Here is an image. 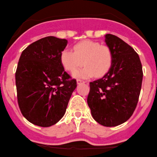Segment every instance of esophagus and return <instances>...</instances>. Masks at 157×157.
<instances>
[{"label": "esophagus", "instance_id": "34e87169", "mask_svg": "<svg viewBox=\"0 0 157 157\" xmlns=\"http://www.w3.org/2000/svg\"><path fill=\"white\" fill-rule=\"evenodd\" d=\"M76 82H77V83H78V84H80V83H85V81L81 80V79H77Z\"/></svg>", "mask_w": 157, "mask_h": 157}]
</instances>
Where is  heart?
Listing matches in <instances>:
<instances>
[{
  "instance_id": "b5f03b06",
  "label": "heart",
  "mask_w": 157,
  "mask_h": 157,
  "mask_svg": "<svg viewBox=\"0 0 157 157\" xmlns=\"http://www.w3.org/2000/svg\"><path fill=\"white\" fill-rule=\"evenodd\" d=\"M74 52L64 50L60 53V62L66 70L74 72L76 78H89L96 76L102 77L109 72L113 63V55L107 46L99 42L86 40L74 46Z\"/></svg>"
}]
</instances>
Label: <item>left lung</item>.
I'll return each instance as SVG.
<instances>
[{
    "instance_id": "left-lung-1",
    "label": "left lung",
    "mask_w": 157,
    "mask_h": 157,
    "mask_svg": "<svg viewBox=\"0 0 157 157\" xmlns=\"http://www.w3.org/2000/svg\"><path fill=\"white\" fill-rule=\"evenodd\" d=\"M105 36L113 55V66L102 78L90 82L87 103L97 123L114 127L133 115L141 92L143 71L133 48L113 34Z\"/></svg>"
}]
</instances>
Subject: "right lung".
<instances>
[{"mask_svg": "<svg viewBox=\"0 0 157 157\" xmlns=\"http://www.w3.org/2000/svg\"><path fill=\"white\" fill-rule=\"evenodd\" d=\"M68 40L46 36L22 52L16 71L20 110L28 121L50 127L63 117L76 80L64 71L60 53Z\"/></svg>", "mask_w": 157, "mask_h": 157, "instance_id": "1", "label": "right lung"}]
</instances>
